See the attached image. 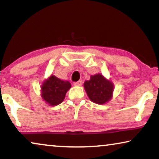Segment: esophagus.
<instances>
[{"mask_svg":"<svg viewBox=\"0 0 159 159\" xmlns=\"http://www.w3.org/2000/svg\"><path fill=\"white\" fill-rule=\"evenodd\" d=\"M82 80H80V81H78V82H74V85H75V86H80L82 84Z\"/></svg>","mask_w":159,"mask_h":159,"instance_id":"esophagus-1","label":"esophagus"}]
</instances>
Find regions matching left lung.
<instances>
[{"instance_id":"left-lung-1","label":"left lung","mask_w":159,"mask_h":159,"mask_svg":"<svg viewBox=\"0 0 159 159\" xmlns=\"http://www.w3.org/2000/svg\"><path fill=\"white\" fill-rule=\"evenodd\" d=\"M84 88L90 101L97 104H105L113 97L114 85L101 74L91 75L90 80L84 82Z\"/></svg>"}]
</instances>
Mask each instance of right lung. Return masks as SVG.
Returning a JSON list of instances; mask_svg holds the SVG:
<instances>
[{
    "mask_svg": "<svg viewBox=\"0 0 159 159\" xmlns=\"http://www.w3.org/2000/svg\"><path fill=\"white\" fill-rule=\"evenodd\" d=\"M71 83L51 75L43 82L41 85V97L43 101L51 106H57L64 101L67 91L71 88Z\"/></svg>",
    "mask_w": 159,
    "mask_h": 159,
    "instance_id": "1",
    "label": "right lung"
}]
</instances>
